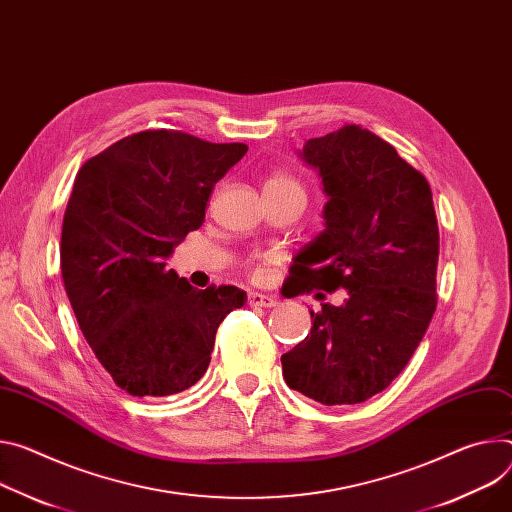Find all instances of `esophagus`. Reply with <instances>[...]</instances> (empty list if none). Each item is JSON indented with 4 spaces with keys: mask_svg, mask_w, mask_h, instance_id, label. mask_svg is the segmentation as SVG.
Returning a JSON list of instances; mask_svg holds the SVG:
<instances>
[{
    "mask_svg": "<svg viewBox=\"0 0 512 512\" xmlns=\"http://www.w3.org/2000/svg\"><path fill=\"white\" fill-rule=\"evenodd\" d=\"M249 306H261V308H271L277 304L275 296H267V294H259V292H251L247 298Z\"/></svg>",
    "mask_w": 512,
    "mask_h": 512,
    "instance_id": "esophagus-1",
    "label": "esophagus"
}]
</instances>
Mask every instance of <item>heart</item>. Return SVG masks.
<instances>
[{
  "instance_id": "1",
  "label": "heart",
  "mask_w": 512,
  "mask_h": 512,
  "mask_svg": "<svg viewBox=\"0 0 512 512\" xmlns=\"http://www.w3.org/2000/svg\"><path fill=\"white\" fill-rule=\"evenodd\" d=\"M263 190H296V192L304 194L302 185L284 173H273L271 177H267Z\"/></svg>"
}]
</instances>
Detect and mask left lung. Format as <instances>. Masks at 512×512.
Wrapping results in <instances>:
<instances>
[{"label":"left lung","instance_id":"1","mask_svg":"<svg viewBox=\"0 0 512 512\" xmlns=\"http://www.w3.org/2000/svg\"><path fill=\"white\" fill-rule=\"evenodd\" d=\"M300 157L329 202L324 230L290 267L292 296L339 288L349 296L310 310V335L282 355L284 380L320 404H357L392 384L435 314L433 194L421 171L357 124L310 138Z\"/></svg>","mask_w":512,"mask_h":512}]
</instances>
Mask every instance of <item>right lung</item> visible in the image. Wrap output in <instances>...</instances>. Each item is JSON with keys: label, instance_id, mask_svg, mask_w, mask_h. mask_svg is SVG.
<instances>
[{"label": "right lung", "instance_id": "obj_1", "mask_svg": "<svg viewBox=\"0 0 512 512\" xmlns=\"http://www.w3.org/2000/svg\"><path fill=\"white\" fill-rule=\"evenodd\" d=\"M245 153L243 143L143 130L75 177L61 232L65 290L91 351L130 396L192 388L220 322L247 302L235 286L196 290L165 263L202 226L216 181Z\"/></svg>", "mask_w": 512, "mask_h": 512}]
</instances>
